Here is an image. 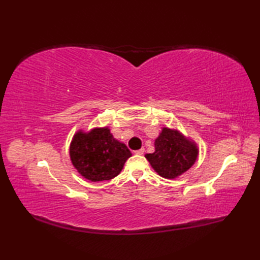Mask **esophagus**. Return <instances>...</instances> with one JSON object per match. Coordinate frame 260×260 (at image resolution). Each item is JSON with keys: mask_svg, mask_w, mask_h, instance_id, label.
I'll return each mask as SVG.
<instances>
[{"mask_svg": "<svg viewBox=\"0 0 260 260\" xmlns=\"http://www.w3.org/2000/svg\"><path fill=\"white\" fill-rule=\"evenodd\" d=\"M144 152H145V148L142 147V148H140V150H136L134 153L135 154H139V155H143V154H144Z\"/></svg>", "mask_w": 260, "mask_h": 260, "instance_id": "34e87169", "label": "esophagus"}]
</instances>
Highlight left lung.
<instances>
[{
    "label": "left lung",
    "mask_w": 260,
    "mask_h": 260,
    "mask_svg": "<svg viewBox=\"0 0 260 260\" xmlns=\"http://www.w3.org/2000/svg\"><path fill=\"white\" fill-rule=\"evenodd\" d=\"M154 144L155 152L146 154L145 157L152 168L165 179H174L184 173L198 157L194 143L173 129L163 128Z\"/></svg>",
    "instance_id": "8db88e82"
}]
</instances>
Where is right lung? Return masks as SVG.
Wrapping results in <instances>:
<instances>
[{
  "label": "right lung",
  "mask_w": 260,
  "mask_h": 260,
  "mask_svg": "<svg viewBox=\"0 0 260 260\" xmlns=\"http://www.w3.org/2000/svg\"><path fill=\"white\" fill-rule=\"evenodd\" d=\"M131 151L115 140L108 128L78 132L71 142L70 158L77 171L90 181H107L123 169Z\"/></svg>",
  "instance_id": "1"
}]
</instances>
